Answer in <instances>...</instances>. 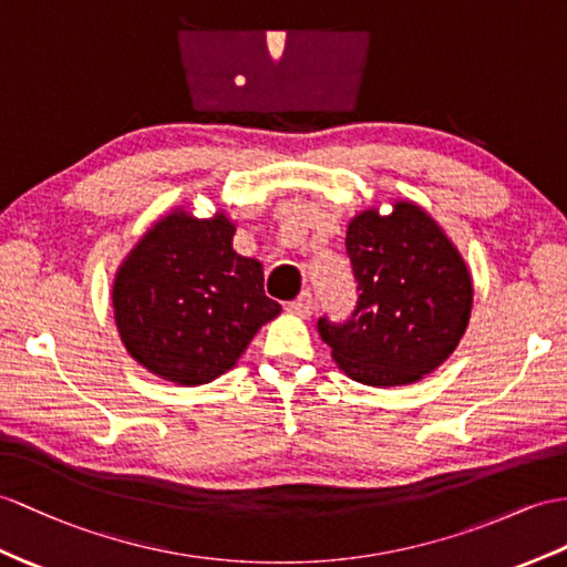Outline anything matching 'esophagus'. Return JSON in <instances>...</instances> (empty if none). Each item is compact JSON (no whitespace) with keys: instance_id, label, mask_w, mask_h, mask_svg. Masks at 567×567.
Wrapping results in <instances>:
<instances>
[{"instance_id":"34e87169","label":"esophagus","mask_w":567,"mask_h":567,"mask_svg":"<svg viewBox=\"0 0 567 567\" xmlns=\"http://www.w3.org/2000/svg\"><path fill=\"white\" fill-rule=\"evenodd\" d=\"M288 310H291L293 315H298V317H310L312 315V310H315V298H312V293L310 291H302L291 306H288Z\"/></svg>"}]
</instances>
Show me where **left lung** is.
Instances as JSON below:
<instances>
[{"label": "left lung", "mask_w": 567, "mask_h": 567, "mask_svg": "<svg viewBox=\"0 0 567 567\" xmlns=\"http://www.w3.org/2000/svg\"><path fill=\"white\" fill-rule=\"evenodd\" d=\"M347 252L358 284L349 322L320 317L331 358L368 388H402L443 365L468 327L474 284L443 226L423 206L394 202L349 220Z\"/></svg>", "instance_id": "8db88e82"}]
</instances>
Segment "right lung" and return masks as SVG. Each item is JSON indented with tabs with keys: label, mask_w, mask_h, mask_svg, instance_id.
<instances>
[{
	"label": "right lung",
	"mask_w": 567,
	"mask_h": 567,
	"mask_svg": "<svg viewBox=\"0 0 567 567\" xmlns=\"http://www.w3.org/2000/svg\"><path fill=\"white\" fill-rule=\"evenodd\" d=\"M236 224L185 206L161 216L122 259L113 281L117 334L136 363L183 388L224 375L261 324L281 312L265 269L233 250Z\"/></svg>",
	"instance_id": "right-lung-1"
}]
</instances>
